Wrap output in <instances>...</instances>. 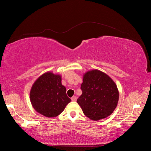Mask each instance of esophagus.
Here are the masks:
<instances>
[{"label": "esophagus", "mask_w": 151, "mask_h": 151, "mask_svg": "<svg viewBox=\"0 0 151 151\" xmlns=\"http://www.w3.org/2000/svg\"><path fill=\"white\" fill-rule=\"evenodd\" d=\"M71 100H72V101H76V100H77V97L76 96H72L71 98Z\"/></svg>", "instance_id": "1"}]
</instances>
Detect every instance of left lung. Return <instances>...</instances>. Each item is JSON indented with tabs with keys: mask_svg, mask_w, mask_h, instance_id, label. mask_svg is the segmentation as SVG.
<instances>
[{
	"mask_svg": "<svg viewBox=\"0 0 151 151\" xmlns=\"http://www.w3.org/2000/svg\"><path fill=\"white\" fill-rule=\"evenodd\" d=\"M83 91L77 102L84 115L98 121L109 116L114 111L119 99V91L113 79L97 69L83 74Z\"/></svg>",
	"mask_w": 151,
	"mask_h": 151,
	"instance_id": "obj_1",
	"label": "left lung"
}]
</instances>
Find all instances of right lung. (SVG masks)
Returning <instances> with one entry per match:
<instances>
[{
	"mask_svg": "<svg viewBox=\"0 0 151 151\" xmlns=\"http://www.w3.org/2000/svg\"><path fill=\"white\" fill-rule=\"evenodd\" d=\"M30 101L36 112L46 117H56L64 110L70 99L62 84V76L47 72L36 79L30 90Z\"/></svg>",
	"mask_w": 151,
	"mask_h": 151,
	"instance_id": "1",
	"label": "right lung"
}]
</instances>
